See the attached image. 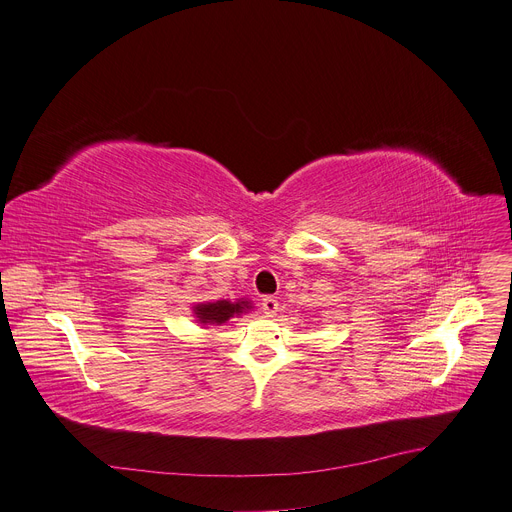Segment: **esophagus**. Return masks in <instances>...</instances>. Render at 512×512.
I'll use <instances>...</instances> for the list:
<instances>
[{
  "label": "esophagus",
  "instance_id": "34e87169",
  "mask_svg": "<svg viewBox=\"0 0 512 512\" xmlns=\"http://www.w3.org/2000/svg\"><path fill=\"white\" fill-rule=\"evenodd\" d=\"M261 309H263V313H265L267 317H274V315L278 313V300H276L274 296H265V298L261 300Z\"/></svg>",
  "mask_w": 512,
  "mask_h": 512
}]
</instances>
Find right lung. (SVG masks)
<instances>
[{
    "mask_svg": "<svg viewBox=\"0 0 512 512\" xmlns=\"http://www.w3.org/2000/svg\"><path fill=\"white\" fill-rule=\"evenodd\" d=\"M253 302L247 298L236 300H214V302H197L193 304V317L201 325H224L230 317L249 313Z\"/></svg>",
    "mask_w": 512,
    "mask_h": 512,
    "instance_id": "add662e5",
    "label": "right lung"
}]
</instances>
